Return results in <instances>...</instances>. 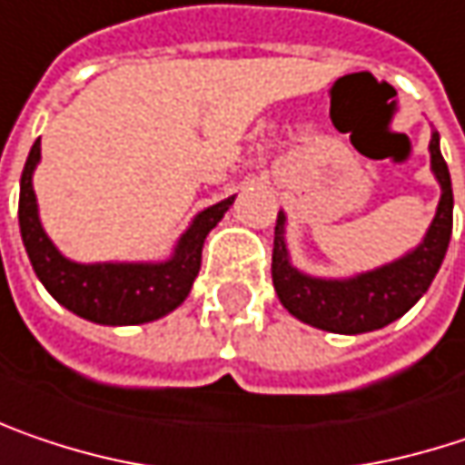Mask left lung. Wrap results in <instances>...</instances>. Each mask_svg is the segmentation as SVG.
<instances>
[{
    "label": "left lung",
    "mask_w": 465,
    "mask_h": 465,
    "mask_svg": "<svg viewBox=\"0 0 465 465\" xmlns=\"http://www.w3.org/2000/svg\"><path fill=\"white\" fill-rule=\"evenodd\" d=\"M431 173L440 181L437 215L423 242L397 261L346 279H322L298 272L290 263L284 242V213L279 210L274 229L272 279L282 306L295 319L341 335L372 332L407 314L431 287L452 233V183L440 151V133H431Z\"/></svg>",
    "instance_id": "left-lung-1"
}]
</instances>
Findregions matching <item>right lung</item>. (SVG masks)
Masks as SVG:
<instances>
[{"mask_svg":"<svg viewBox=\"0 0 465 465\" xmlns=\"http://www.w3.org/2000/svg\"><path fill=\"white\" fill-rule=\"evenodd\" d=\"M42 148L39 141L28 151L21 175V223L23 247L39 282L47 292L74 312L76 317L90 319L95 324H143L175 312L186 295L202 266V247L207 233L218 226L233 204V196L202 210L186 232L181 233L173 255L159 263H76L61 255L53 239L42 229L36 193H34V170L39 164Z\"/></svg>","mask_w":465,"mask_h":465,"instance_id":"1","label":"right lung"}]
</instances>
